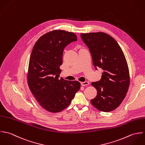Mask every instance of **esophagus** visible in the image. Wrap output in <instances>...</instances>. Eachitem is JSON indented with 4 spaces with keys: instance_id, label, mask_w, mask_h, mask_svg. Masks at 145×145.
<instances>
[{
    "instance_id": "esophagus-1",
    "label": "esophagus",
    "mask_w": 145,
    "mask_h": 145,
    "mask_svg": "<svg viewBox=\"0 0 145 145\" xmlns=\"http://www.w3.org/2000/svg\"><path fill=\"white\" fill-rule=\"evenodd\" d=\"M81 86H87L88 85H89V82H87V81L82 82H81Z\"/></svg>"
}]
</instances>
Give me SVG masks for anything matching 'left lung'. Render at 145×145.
<instances>
[{
	"mask_svg": "<svg viewBox=\"0 0 145 145\" xmlns=\"http://www.w3.org/2000/svg\"><path fill=\"white\" fill-rule=\"evenodd\" d=\"M81 37L89 50L95 69L103 70L101 80L91 83L97 93L91 103L100 111H112L122 103L130 84L124 54L116 40L106 33H81Z\"/></svg>",
	"mask_w": 145,
	"mask_h": 145,
	"instance_id": "1",
	"label": "left lung"
}]
</instances>
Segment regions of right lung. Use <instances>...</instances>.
<instances>
[{
	"mask_svg": "<svg viewBox=\"0 0 145 145\" xmlns=\"http://www.w3.org/2000/svg\"><path fill=\"white\" fill-rule=\"evenodd\" d=\"M77 40L73 32L56 29L41 36L33 46L29 58L28 85L39 104L48 112L64 110L80 88L78 81L59 79L64 49Z\"/></svg>",
	"mask_w": 145,
	"mask_h": 145,
	"instance_id": "1",
	"label": "right lung"
}]
</instances>
